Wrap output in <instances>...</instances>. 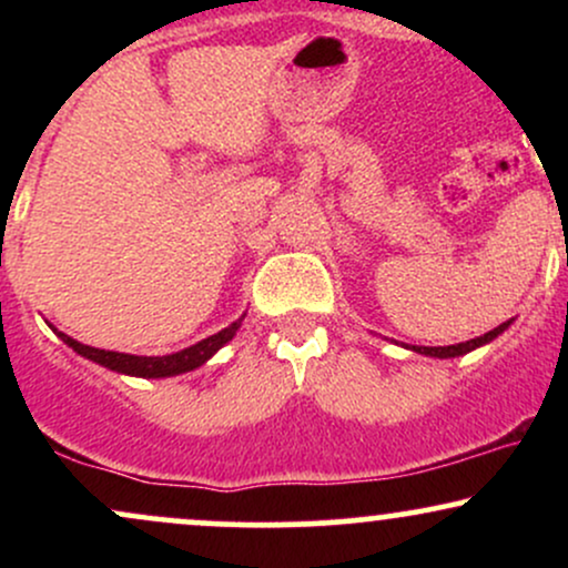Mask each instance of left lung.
<instances>
[{
  "label": "left lung",
  "instance_id": "obj_1",
  "mask_svg": "<svg viewBox=\"0 0 568 568\" xmlns=\"http://www.w3.org/2000/svg\"><path fill=\"white\" fill-rule=\"evenodd\" d=\"M510 323L513 321L501 323V325H497V328L488 331V334H484V336H475V338H470V342H462V344H452V347H416V344H414V347H408V344H406V349L419 352V355H427V357H440V361H446V357H459V355H467V352L484 347V344H491L494 338H497L499 334H505V331L510 328Z\"/></svg>",
  "mask_w": 568,
  "mask_h": 568
}]
</instances>
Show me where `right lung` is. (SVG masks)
<instances>
[{
	"label": "right lung",
	"mask_w": 568,
	"mask_h": 568,
	"mask_svg": "<svg viewBox=\"0 0 568 568\" xmlns=\"http://www.w3.org/2000/svg\"><path fill=\"white\" fill-rule=\"evenodd\" d=\"M245 315H240L237 321L232 325H226L224 331H219V334L202 338V342L192 344V347L181 349V352H173V355H162V357H146V355H128V352H112V349H95V347H88V344H80L77 338H71L63 334V331H58L50 325V328L55 331V336L61 338L63 344H69L71 349L77 352V355L88 357V361L98 363V366L109 368V371H116V374H125V376H141V379H165V376H179V374H186V371H194L200 366H205L207 361H211L216 352L224 347V344H230L234 334L240 331V325H243Z\"/></svg>",
	"instance_id": "obj_1"
}]
</instances>
